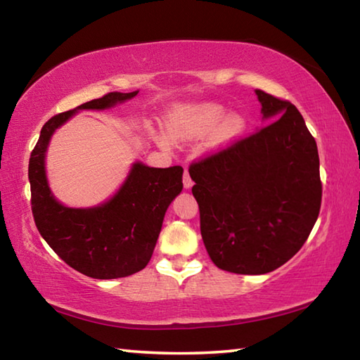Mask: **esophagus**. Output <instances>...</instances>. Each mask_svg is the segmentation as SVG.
<instances>
[{
  "label": "esophagus",
  "mask_w": 360,
  "mask_h": 360,
  "mask_svg": "<svg viewBox=\"0 0 360 360\" xmlns=\"http://www.w3.org/2000/svg\"><path fill=\"white\" fill-rule=\"evenodd\" d=\"M182 184H184V188H186V191H188V188H191V187L193 186V181L191 179V176H188V172H187V169L184 172V179H182Z\"/></svg>",
  "instance_id": "34e87169"
}]
</instances>
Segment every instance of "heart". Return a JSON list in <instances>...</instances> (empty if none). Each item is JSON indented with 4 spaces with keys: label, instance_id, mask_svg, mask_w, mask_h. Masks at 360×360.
Here are the masks:
<instances>
[{
    "label": "heart",
    "instance_id": "obj_1",
    "mask_svg": "<svg viewBox=\"0 0 360 360\" xmlns=\"http://www.w3.org/2000/svg\"><path fill=\"white\" fill-rule=\"evenodd\" d=\"M248 129V115L241 111L229 112V108L214 101L188 103L181 105L169 114L167 130L176 141H193L208 138L210 150H221L245 135ZM158 143L168 146V138L160 133Z\"/></svg>",
    "mask_w": 360,
    "mask_h": 360
}]
</instances>
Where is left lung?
Segmentation results:
<instances>
[{
	"label": "left lung",
	"mask_w": 360,
	"mask_h": 360,
	"mask_svg": "<svg viewBox=\"0 0 360 360\" xmlns=\"http://www.w3.org/2000/svg\"><path fill=\"white\" fill-rule=\"evenodd\" d=\"M255 95L264 129L188 168L206 251L236 275H264L294 257L322 197L318 146L302 114L262 90Z\"/></svg>",
	"instance_id": "8db88e82"
}]
</instances>
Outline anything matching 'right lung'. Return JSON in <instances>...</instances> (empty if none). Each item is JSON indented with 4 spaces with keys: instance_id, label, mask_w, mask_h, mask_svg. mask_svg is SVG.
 <instances>
[{
    "instance_id": "right-lung-1",
    "label": "right lung",
    "mask_w": 360,
    "mask_h": 360,
    "mask_svg": "<svg viewBox=\"0 0 360 360\" xmlns=\"http://www.w3.org/2000/svg\"><path fill=\"white\" fill-rule=\"evenodd\" d=\"M112 92L53 115L30 157L33 217L42 238L71 268L95 279L125 278L149 264L168 206L182 191L181 167L154 168L133 162L125 181L100 205L71 208L53 195L46 157L57 129L81 111H105L135 98Z\"/></svg>"
}]
</instances>
